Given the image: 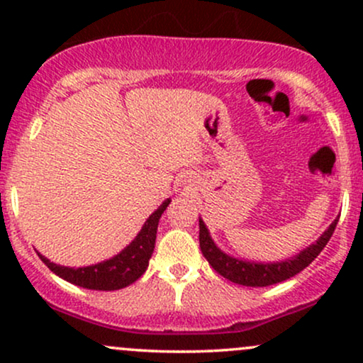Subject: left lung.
I'll use <instances>...</instances> for the list:
<instances>
[{
	"mask_svg": "<svg viewBox=\"0 0 363 363\" xmlns=\"http://www.w3.org/2000/svg\"><path fill=\"white\" fill-rule=\"evenodd\" d=\"M338 218L329 225L326 230H324V234L320 235L314 244L302 249L301 252L295 254L294 257H289V259L285 261L256 262L239 259V257H234L230 256V254L223 252L222 249L213 242L210 230H208V227L201 218H199V247H201L203 256H205L206 261L210 262L211 268H213L218 274H222L223 278L230 280L232 283L244 286H269L274 285V283L289 280V278L301 273L303 268H307V266L319 256L320 251L326 247L333 232H335L336 223H338Z\"/></svg>",
	"mask_w": 363,
	"mask_h": 363,
	"instance_id": "8db88e82",
	"label": "left lung"
}]
</instances>
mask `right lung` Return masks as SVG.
Masks as SVG:
<instances>
[{
  "label": "right lung",
  "mask_w": 363,
  "mask_h": 363,
  "mask_svg": "<svg viewBox=\"0 0 363 363\" xmlns=\"http://www.w3.org/2000/svg\"><path fill=\"white\" fill-rule=\"evenodd\" d=\"M170 198L165 199L160 206L148 216L138 235L129 242L119 254L109 257V259L97 262V264L83 266V268H69V266H61L51 262L43 254L39 257L43 262L56 273L62 280L73 283L77 286H83L89 290H119L124 286L135 283L138 278L147 272L148 261L152 257L153 249H155L157 227L158 220L165 208L169 206Z\"/></svg>",
  "instance_id": "1"
}]
</instances>
